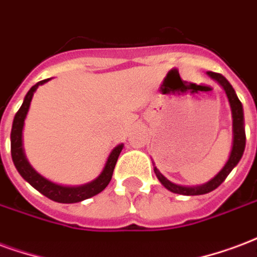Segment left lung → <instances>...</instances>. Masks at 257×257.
<instances>
[{
    "label": "left lung",
    "mask_w": 257,
    "mask_h": 257,
    "mask_svg": "<svg viewBox=\"0 0 257 257\" xmlns=\"http://www.w3.org/2000/svg\"><path fill=\"white\" fill-rule=\"evenodd\" d=\"M207 73H208L210 77H212L214 80L218 81L223 87V90L226 91V95L229 98L230 107H231V117H233V148H231V153H230L229 161L226 162L223 169L211 181H208L204 185H200V187H181V185H176V184L169 181L166 177H163L157 167H154V172L157 174L158 180L162 182L163 187L167 188L169 191H172L173 193L185 195V196L204 195V193H208V192L216 189L222 182L225 181L226 177L229 176L230 172L237 166V163L240 162L245 150V129L242 104H241L240 99L237 98L235 91L233 90L231 84L225 79V76H222L220 73H215V72H207Z\"/></svg>",
    "instance_id": "left-lung-1"
}]
</instances>
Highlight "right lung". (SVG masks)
<instances>
[{
  "mask_svg": "<svg viewBox=\"0 0 257 257\" xmlns=\"http://www.w3.org/2000/svg\"><path fill=\"white\" fill-rule=\"evenodd\" d=\"M50 79L38 81L37 84L32 85L31 90L28 91L26 98H24L22 107L19 109V111L15 115V118H13L12 132H11V154H12V161L15 163V166H16L17 172L20 173V176L26 181L30 182L37 191L41 192L42 195L49 197L50 200L58 201V203H77V201L85 200V199H90V197L98 195V193H100L104 188L109 185L111 176H113L114 167H115V163H117V159H118L119 153H121L123 146L119 144L110 153L109 158H107V162L104 165L103 172L100 173V176L96 180L88 182L85 185H81V187H62V185H57L54 182L46 180L45 177H42L41 174H38L30 166V163L27 162V159L24 157L22 146V132L24 119H26V115H27L30 103H31L32 95L37 91L39 85L45 84Z\"/></svg>",
  "mask_w": 257,
  "mask_h": 257,
  "instance_id": "right-lung-1",
  "label": "right lung"
}]
</instances>
